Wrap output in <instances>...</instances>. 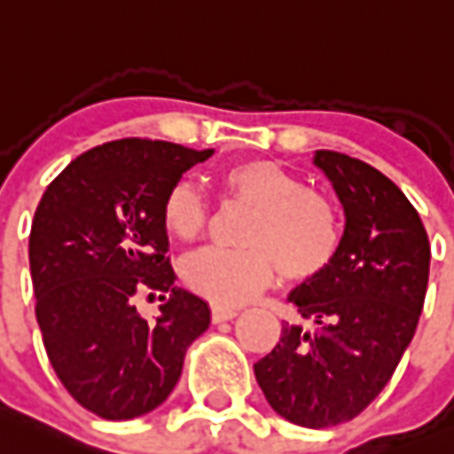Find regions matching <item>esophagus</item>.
Segmentation results:
<instances>
[{
    "label": "esophagus",
    "instance_id": "1",
    "mask_svg": "<svg viewBox=\"0 0 454 454\" xmlns=\"http://www.w3.org/2000/svg\"><path fill=\"white\" fill-rule=\"evenodd\" d=\"M210 312H213V322H227V319L237 317L239 315L237 308H227V305H213Z\"/></svg>",
    "mask_w": 454,
    "mask_h": 454
}]
</instances>
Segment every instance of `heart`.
Returning <instances> with one entry per match:
<instances>
[{
  "mask_svg": "<svg viewBox=\"0 0 454 454\" xmlns=\"http://www.w3.org/2000/svg\"><path fill=\"white\" fill-rule=\"evenodd\" d=\"M220 182L227 194L258 208L246 231L248 248H203L184 260L182 277L192 291L215 305L251 301L275 279L319 275L340 246L339 210L326 196L305 189V182L275 160H241L224 168ZM165 231L177 241H194L208 223L201 192L175 182L160 208Z\"/></svg>",
  "mask_w": 454,
  "mask_h": 454,
  "instance_id": "1",
  "label": "heart"
}]
</instances>
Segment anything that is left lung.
Wrapping results in <instances>:
<instances>
[{"mask_svg": "<svg viewBox=\"0 0 454 454\" xmlns=\"http://www.w3.org/2000/svg\"><path fill=\"white\" fill-rule=\"evenodd\" d=\"M346 215L329 267L289 294L308 325L253 364L279 417L308 428L350 421L391 381L419 322L431 246L419 213L377 168L315 151Z\"/></svg>", "mask_w": 454, "mask_h": 454, "instance_id": "8db88e82", "label": "left lung"}]
</instances>
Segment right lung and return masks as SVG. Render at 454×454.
<instances>
[{"label": "right lung", "mask_w": 454, "mask_h": 454, "mask_svg": "<svg viewBox=\"0 0 454 454\" xmlns=\"http://www.w3.org/2000/svg\"><path fill=\"white\" fill-rule=\"evenodd\" d=\"M213 149L118 139L84 151L51 182L30 230L35 315L66 391L104 419L156 410L182 374L210 308L175 286L163 227L168 189ZM168 294L156 323L134 308L139 290Z\"/></svg>", "instance_id": "obj_1"}]
</instances>
